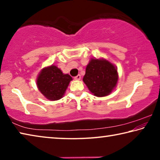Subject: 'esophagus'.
<instances>
[{"mask_svg": "<svg viewBox=\"0 0 160 160\" xmlns=\"http://www.w3.org/2000/svg\"><path fill=\"white\" fill-rule=\"evenodd\" d=\"M74 78H75V80H80V78H81L80 75H76V76H75Z\"/></svg>", "mask_w": 160, "mask_h": 160, "instance_id": "1", "label": "esophagus"}]
</instances>
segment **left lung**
<instances>
[{
    "label": "left lung",
    "mask_w": 160,
    "mask_h": 160,
    "mask_svg": "<svg viewBox=\"0 0 160 160\" xmlns=\"http://www.w3.org/2000/svg\"><path fill=\"white\" fill-rule=\"evenodd\" d=\"M118 79L117 68L104 58H92L86 67L83 82L96 97L109 95Z\"/></svg>",
    "instance_id": "left-lung-1"
}]
</instances>
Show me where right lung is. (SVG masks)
I'll return each instance as SVG.
<instances>
[{"mask_svg":"<svg viewBox=\"0 0 160 160\" xmlns=\"http://www.w3.org/2000/svg\"><path fill=\"white\" fill-rule=\"evenodd\" d=\"M72 80L70 75L63 74L57 66L51 65L41 70L37 77V85L46 98L56 101L63 97Z\"/></svg>","mask_w":160,"mask_h":160,"instance_id":"add662e5","label":"right lung"}]
</instances>
